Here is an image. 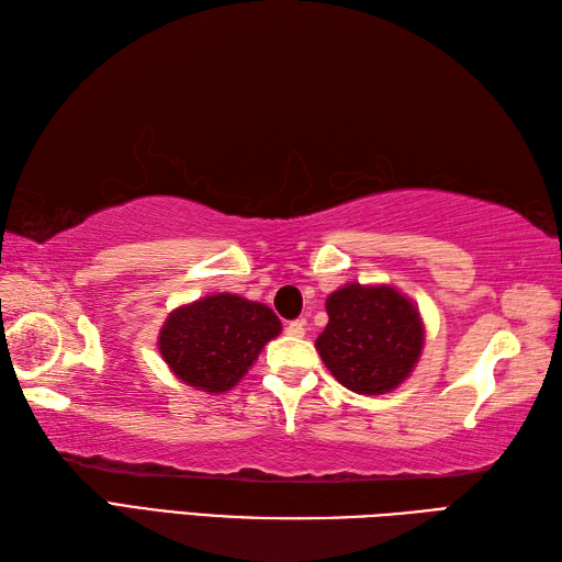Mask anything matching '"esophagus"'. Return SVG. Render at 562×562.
Masks as SVG:
<instances>
[{
  "mask_svg": "<svg viewBox=\"0 0 562 562\" xmlns=\"http://www.w3.org/2000/svg\"><path fill=\"white\" fill-rule=\"evenodd\" d=\"M284 333H288V336H292V338H302L306 333L304 321H290L288 328H284Z\"/></svg>",
  "mask_w": 562,
  "mask_h": 562,
  "instance_id": "34e87169",
  "label": "esophagus"
}]
</instances>
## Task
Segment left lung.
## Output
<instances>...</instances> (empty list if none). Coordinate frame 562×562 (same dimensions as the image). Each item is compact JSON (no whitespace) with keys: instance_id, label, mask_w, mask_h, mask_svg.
Wrapping results in <instances>:
<instances>
[{"instance_id":"1","label":"left lung","mask_w":562,"mask_h":562,"mask_svg":"<svg viewBox=\"0 0 562 562\" xmlns=\"http://www.w3.org/2000/svg\"><path fill=\"white\" fill-rule=\"evenodd\" d=\"M326 312L316 350L345 389L379 396L413 372L425 333L420 314L401 292L352 282L328 296Z\"/></svg>"}]
</instances>
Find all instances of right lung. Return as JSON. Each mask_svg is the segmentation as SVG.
<instances>
[{
	"mask_svg": "<svg viewBox=\"0 0 562 562\" xmlns=\"http://www.w3.org/2000/svg\"><path fill=\"white\" fill-rule=\"evenodd\" d=\"M280 330V318L266 304L236 294H212L166 318L159 350L186 384L222 393L248 372L262 345Z\"/></svg>",
	"mask_w": 562,
	"mask_h": 562,
	"instance_id": "obj_1",
	"label": "right lung"
}]
</instances>
